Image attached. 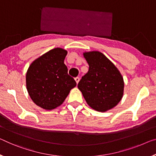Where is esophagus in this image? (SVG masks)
<instances>
[{"mask_svg": "<svg viewBox=\"0 0 156 156\" xmlns=\"http://www.w3.org/2000/svg\"><path fill=\"white\" fill-rule=\"evenodd\" d=\"M75 81H76V83H78L79 81H80V77H79V76H76V77L75 78Z\"/></svg>", "mask_w": 156, "mask_h": 156, "instance_id": "obj_1", "label": "esophagus"}]
</instances>
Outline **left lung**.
<instances>
[{
	"label": "left lung",
	"instance_id": "obj_1",
	"mask_svg": "<svg viewBox=\"0 0 156 156\" xmlns=\"http://www.w3.org/2000/svg\"><path fill=\"white\" fill-rule=\"evenodd\" d=\"M89 66L81 77L78 88L93 109L106 112L121 101L123 94V79L116 67L99 51L83 53Z\"/></svg>",
	"mask_w": 156,
	"mask_h": 156
}]
</instances>
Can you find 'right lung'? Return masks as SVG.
Masks as SVG:
<instances>
[{"label": "right lung", "mask_w": 156, "mask_h": 156, "mask_svg": "<svg viewBox=\"0 0 156 156\" xmlns=\"http://www.w3.org/2000/svg\"><path fill=\"white\" fill-rule=\"evenodd\" d=\"M68 51L55 48L31 63L26 73V88L33 102L51 110L61 105L76 83L64 63Z\"/></svg>", "instance_id": "obj_1"}]
</instances>
